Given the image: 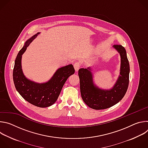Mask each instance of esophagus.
Here are the masks:
<instances>
[{"instance_id": "obj_1", "label": "esophagus", "mask_w": 148, "mask_h": 148, "mask_svg": "<svg viewBox=\"0 0 148 148\" xmlns=\"http://www.w3.org/2000/svg\"><path fill=\"white\" fill-rule=\"evenodd\" d=\"M74 69H75V71H77L79 70V69L80 68V67H81L80 63H79V62H78V61L75 62L74 63Z\"/></svg>"}]
</instances>
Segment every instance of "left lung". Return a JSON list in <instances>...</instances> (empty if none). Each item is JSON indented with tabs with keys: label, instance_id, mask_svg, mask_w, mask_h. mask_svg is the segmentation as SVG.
I'll return each instance as SVG.
<instances>
[{
	"label": "left lung",
	"instance_id": "8db88e82",
	"mask_svg": "<svg viewBox=\"0 0 148 148\" xmlns=\"http://www.w3.org/2000/svg\"><path fill=\"white\" fill-rule=\"evenodd\" d=\"M114 47L121 55V65L120 76L110 90H101L94 86L91 68L78 70L82 99L94 110H104L112 107L123 98L128 90L130 69L126 50L121 45H115Z\"/></svg>",
	"mask_w": 148,
	"mask_h": 148
}]
</instances>
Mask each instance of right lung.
I'll return each instance as SVG.
<instances>
[{"label":"right lung","mask_w":148,"mask_h":148,"mask_svg":"<svg viewBox=\"0 0 148 148\" xmlns=\"http://www.w3.org/2000/svg\"><path fill=\"white\" fill-rule=\"evenodd\" d=\"M37 34L28 40L19 51L14 62L13 78L16 90L26 101L36 107L45 108L55 103L63 86L68 78L75 73V70L72 64L62 67L56 72L49 81L43 84H37L27 79L21 66L22 55Z\"/></svg>","instance_id":"1"}]
</instances>
